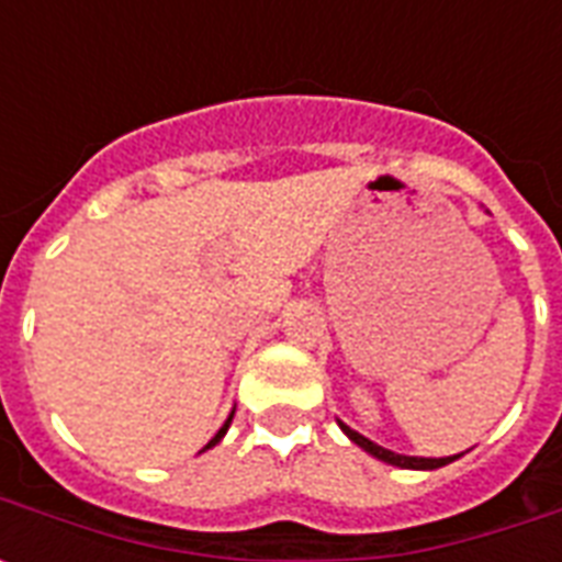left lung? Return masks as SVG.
Segmentation results:
<instances>
[{
  "instance_id": "1",
  "label": "left lung",
  "mask_w": 562,
  "mask_h": 562,
  "mask_svg": "<svg viewBox=\"0 0 562 562\" xmlns=\"http://www.w3.org/2000/svg\"><path fill=\"white\" fill-rule=\"evenodd\" d=\"M344 435L350 437L352 443H359L364 452H370L373 458H379V461L384 463H393V467H402V470H437V467H446V463H452L458 454H452V458H408V454H396L391 452V449H384V446H375L373 440H368L364 435H359V431H352L350 426H344Z\"/></svg>"
}]
</instances>
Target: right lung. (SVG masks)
Returning <instances> with one entry per match:
<instances>
[{
    "instance_id": "right-lung-1",
    "label": "right lung",
    "mask_w": 562,
    "mask_h": 562,
    "mask_svg": "<svg viewBox=\"0 0 562 562\" xmlns=\"http://www.w3.org/2000/svg\"><path fill=\"white\" fill-rule=\"evenodd\" d=\"M229 419H233V414H229V417H227V423H224V426H221V428H218V435L212 437L210 443H206V449H210V446H215V443H218L221 437H224V431H227V426H229Z\"/></svg>"
}]
</instances>
